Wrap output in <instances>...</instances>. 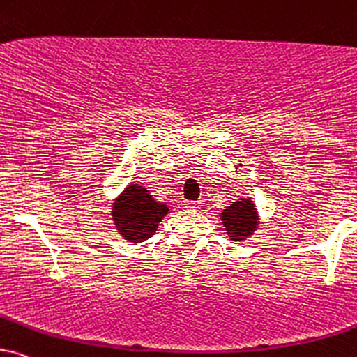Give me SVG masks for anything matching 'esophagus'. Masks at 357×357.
I'll use <instances>...</instances> for the list:
<instances>
[{
    "label": "esophagus",
    "instance_id": "obj_1",
    "mask_svg": "<svg viewBox=\"0 0 357 357\" xmlns=\"http://www.w3.org/2000/svg\"><path fill=\"white\" fill-rule=\"evenodd\" d=\"M185 206L190 210H197V208H200V202H185Z\"/></svg>",
    "mask_w": 357,
    "mask_h": 357
}]
</instances>
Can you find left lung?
Wrapping results in <instances>:
<instances>
[{
  "label": "left lung",
  "mask_w": 357,
  "mask_h": 357,
  "mask_svg": "<svg viewBox=\"0 0 357 357\" xmlns=\"http://www.w3.org/2000/svg\"><path fill=\"white\" fill-rule=\"evenodd\" d=\"M221 220L229 238L233 241H243L251 236L257 228V213L254 203L249 198H241V202H233L221 213Z\"/></svg>",
  "instance_id": "8db88e82"
}]
</instances>
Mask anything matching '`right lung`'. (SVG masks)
<instances>
[{
	"mask_svg": "<svg viewBox=\"0 0 357 357\" xmlns=\"http://www.w3.org/2000/svg\"><path fill=\"white\" fill-rule=\"evenodd\" d=\"M167 213V205L157 203L146 188L129 185L113 205V221L124 239L142 243L155 233Z\"/></svg>",
	"mask_w": 357,
	"mask_h": 357,
	"instance_id": "1",
	"label": "right lung"
}]
</instances>
